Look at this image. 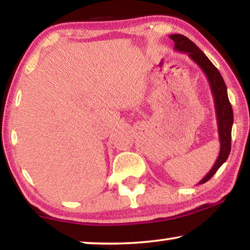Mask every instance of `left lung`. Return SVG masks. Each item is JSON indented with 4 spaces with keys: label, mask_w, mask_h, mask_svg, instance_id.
Listing matches in <instances>:
<instances>
[{
    "label": "left lung",
    "mask_w": 250,
    "mask_h": 250,
    "mask_svg": "<svg viewBox=\"0 0 250 250\" xmlns=\"http://www.w3.org/2000/svg\"><path fill=\"white\" fill-rule=\"evenodd\" d=\"M170 39L174 42V49L176 52L188 54V57L201 67V69L206 75V78L209 83L211 94H213L215 111H216L217 118L218 137L219 142H221V151H219V155L213 167L204 176V179L198 183L203 184L217 172L218 168L223 166V163L225 162L230 153L231 126L232 122H234V115H232L231 104L229 103V99H228L225 82H224L218 69L213 65V62L186 36L181 35V34H172V35H170Z\"/></svg>",
    "instance_id": "obj_1"
}]
</instances>
